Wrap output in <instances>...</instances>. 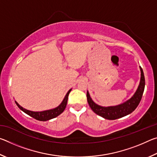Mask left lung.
<instances>
[{"instance_id":"1","label":"left lung","mask_w":157,"mask_h":157,"mask_svg":"<svg viewBox=\"0 0 157 157\" xmlns=\"http://www.w3.org/2000/svg\"><path fill=\"white\" fill-rule=\"evenodd\" d=\"M140 72H141V77H140V84L139 87H138L137 91L129 100L126 101L125 102L123 103V104L114 106V107H101V106L95 104L94 101L91 100L89 92L87 91V101H88L90 107L94 111V112L98 114V115L102 116V118L105 119L116 120V119L120 118H122V117L128 115V114L131 113L136 109V108L138 107L140 100H141L145 84L144 73H143V69L141 67H140Z\"/></svg>"}]
</instances>
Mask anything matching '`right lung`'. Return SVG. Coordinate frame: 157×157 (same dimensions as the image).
Masks as SVG:
<instances>
[{"mask_svg": "<svg viewBox=\"0 0 157 157\" xmlns=\"http://www.w3.org/2000/svg\"><path fill=\"white\" fill-rule=\"evenodd\" d=\"M71 91V89H70L68 91L67 94L66 95V96L64 98V99H63L62 102L61 103V105L59 106H58V107L56 108L53 109L41 111V112H35V111H31L27 110L18 105V103L16 102V101H15V102L18 107V108H19L20 109L22 110L23 112L27 113L28 115H29L31 117H33V118L36 119V120L41 121H46L50 120V119L54 118H55V117H57L59 115H60V114L62 113L63 111H64L65 108L66 107V105H67L68 95H69V94H70Z\"/></svg>", "mask_w": 157, "mask_h": 157, "instance_id": "obj_1", "label": "right lung"}]
</instances>
